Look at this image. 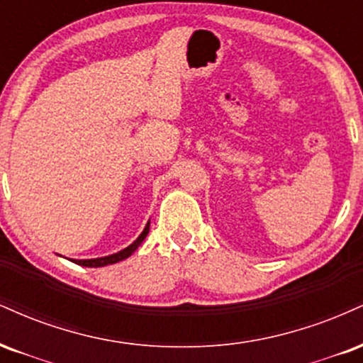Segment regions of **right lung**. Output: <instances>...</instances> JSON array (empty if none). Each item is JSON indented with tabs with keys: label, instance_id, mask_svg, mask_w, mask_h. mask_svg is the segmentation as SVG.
Returning <instances> with one entry per match:
<instances>
[{
	"label": "right lung",
	"instance_id": "1",
	"mask_svg": "<svg viewBox=\"0 0 363 363\" xmlns=\"http://www.w3.org/2000/svg\"><path fill=\"white\" fill-rule=\"evenodd\" d=\"M147 233H149V223L146 224V228H144V231L140 233V236L138 238V240L132 242L130 246H127L125 250L118 251V253H115V255H110V257L95 258V259H72V262L78 263V265H81V267H105V265H112V263L122 262V259L129 258L130 255L139 248V245L144 241V238L147 236Z\"/></svg>",
	"mask_w": 363,
	"mask_h": 363
}]
</instances>
